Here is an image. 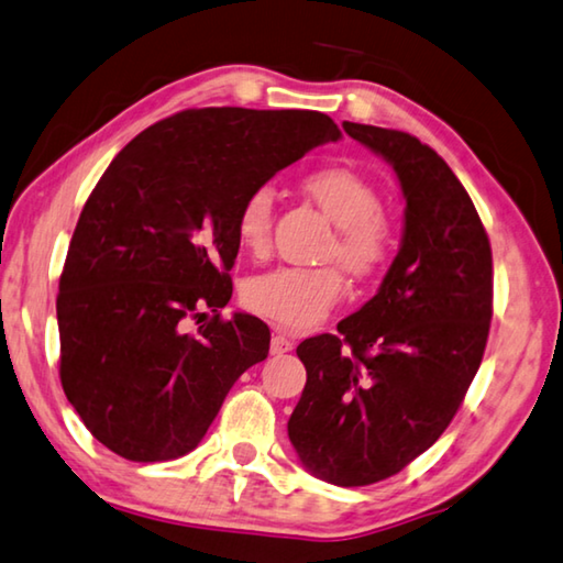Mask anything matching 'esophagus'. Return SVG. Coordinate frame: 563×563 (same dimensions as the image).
I'll return each mask as SVG.
<instances>
[{
    "mask_svg": "<svg viewBox=\"0 0 563 563\" xmlns=\"http://www.w3.org/2000/svg\"><path fill=\"white\" fill-rule=\"evenodd\" d=\"M294 349V341L287 336V333H282L276 329V333L272 336V353L274 356H282V353H289Z\"/></svg>",
    "mask_w": 563,
    "mask_h": 563,
    "instance_id": "34e87169",
    "label": "esophagus"
}]
</instances>
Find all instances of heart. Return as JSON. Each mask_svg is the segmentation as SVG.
<instances>
[{
    "instance_id": "1",
    "label": "heart",
    "mask_w": 563,
    "mask_h": 563,
    "mask_svg": "<svg viewBox=\"0 0 563 563\" xmlns=\"http://www.w3.org/2000/svg\"><path fill=\"white\" fill-rule=\"evenodd\" d=\"M303 190L321 212L339 227L329 254L346 269L368 279L388 264L396 246V227L380 210V192L366 175L351 167H321L303 177ZM276 192L272 185H256L236 210V240L246 252L269 250ZM346 282L339 266H276L254 276L244 289V301L262 317L287 329H311L329 317L341 301Z\"/></svg>"
}]
</instances>
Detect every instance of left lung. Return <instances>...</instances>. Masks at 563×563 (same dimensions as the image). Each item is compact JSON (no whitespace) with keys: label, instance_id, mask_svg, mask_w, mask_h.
I'll return each instance as SVG.
<instances>
[{"label":"left lung","instance_id":"8db88e82","mask_svg":"<svg viewBox=\"0 0 563 563\" xmlns=\"http://www.w3.org/2000/svg\"><path fill=\"white\" fill-rule=\"evenodd\" d=\"M393 165L406 227L376 297L299 343L307 386L289 440L311 475L363 487L398 475L455 418L485 356L492 246L450 165L416 135L343 123Z\"/></svg>","mask_w":563,"mask_h":563}]
</instances>
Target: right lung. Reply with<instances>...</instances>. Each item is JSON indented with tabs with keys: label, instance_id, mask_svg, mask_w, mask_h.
<instances>
[{
	"label": "right lung",
	"instance_id": "right-lung-1",
	"mask_svg": "<svg viewBox=\"0 0 563 563\" xmlns=\"http://www.w3.org/2000/svg\"><path fill=\"white\" fill-rule=\"evenodd\" d=\"M341 131L319 111L190 108L145 128L88 195L58 279V376L88 432L133 462L197 448L269 327L222 319L236 210ZM216 317L195 334L186 321Z\"/></svg>",
	"mask_w": 563,
	"mask_h": 563
}]
</instances>
